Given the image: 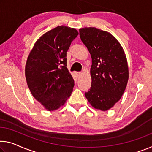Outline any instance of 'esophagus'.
I'll list each match as a JSON object with an SVG mask.
<instances>
[{"instance_id":"34e87169","label":"esophagus","mask_w":152,"mask_h":152,"mask_svg":"<svg viewBox=\"0 0 152 152\" xmlns=\"http://www.w3.org/2000/svg\"><path fill=\"white\" fill-rule=\"evenodd\" d=\"M76 75H77V77H79L81 75V72H77Z\"/></svg>"}]
</instances>
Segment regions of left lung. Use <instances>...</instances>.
I'll use <instances>...</instances> for the list:
<instances>
[{"label":"left lung","instance_id":"obj_1","mask_svg":"<svg viewBox=\"0 0 152 152\" xmlns=\"http://www.w3.org/2000/svg\"><path fill=\"white\" fill-rule=\"evenodd\" d=\"M79 35L92 63V85L85 96L94 108L107 111L120 100L126 88L129 73L124 51L111 33L96 28H80Z\"/></svg>","mask_w":152,"mask_h":152}]
</instances>
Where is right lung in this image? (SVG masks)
<instances>
[{
    "instance_id": "add662e5",
    "label": "right lung",
    "mask_w": 152,
    "mask_h": 152,
    "mask_svg": "<svg viewBox=\"0 0 152 152\" xmlns=\"http://www.w3.org/2000/svg\"><path fill=\"white\" fill-rule=\"evenodd\" d=\"M77 30L59 26L43 34L34 43L25 67L32 95L48 111L64 105L71 96L74 80L66 68V52Z\"/></svg>"
}]
</instances>
